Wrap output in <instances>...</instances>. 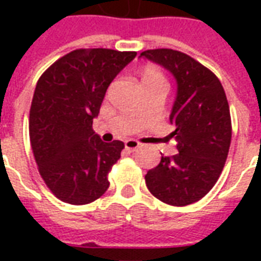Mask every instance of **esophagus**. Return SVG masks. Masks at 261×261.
<instances>
[{
	"label": "esophagus",
	"instance_id": "obj_1",
	"mask_svg": "<svg viewBox=\"0 0 261 261\" xmlns=\"http://www.w3.org/2000/svg\"><path fill=\"white\" fill-rule=\"evenodd\" d=\"M124 147L125 149H128V151H136L137 148L141 147V144L138 141H136V140H125Z\"/></svg>",
	"mask_w": 261,
	"mask_h": 261
}]
</instances>
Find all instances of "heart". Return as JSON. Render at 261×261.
Wrapping results in <instances>:
<instances>
[{
	"label": "heart",
	"instance_id": "heart-1",
	"mask_svg": "<svg viewBox=\"0 0 261 261\" xmlns=\"http://www.w3.org/2000/svg\"><path fill=\"white\" fill-rule=\"evenodd\" d=\"M141 81L144 85H149L153 82H165V78L159 68L153 67V65H147L141 71Z\"/></svg>",
	"mask_w": 261,
	"mask_h": 261
}]
</instances>
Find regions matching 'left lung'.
Returning <instances> with one entry per match:
<instances>
[{
	"mask_svg": "<svg viewBox=\"0 0 261 261\" xmlns=\"http://www.w3.org/2000/svg\"><path fill=\"white\" fill-rule=\"evenodd\" d=\"M140 57L168 69L177 86L169 120L179 152L162 156L145 183L161 201L189 205L213 189L224 169L232 137L226 95L218 78L187 54L155 48Z\"/></svg>",
	"mask_w": 261,
	"mask_h": 261,
	"instance_id": "left-lung-1",
	"label": "left lung"
}]
</instances>
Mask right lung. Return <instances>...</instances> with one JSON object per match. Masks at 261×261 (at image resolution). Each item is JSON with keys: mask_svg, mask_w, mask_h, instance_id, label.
I'll use <instances>...</instances> for the list:
<instances>
[{"mask_svg": "<svg viewBox=\"0 0 261 261\" xmlns=\"http://www.w3.org/2000/svg\"><path fill=\"white\" fill-rule=\"evenodd\" d=\"M136 51L80 48L57 60L37 81L29 136L43 180L61 201L82 205L109 189L108 175L124 144L92 130L112 81Z\"/></svg>", "mask_w": 261, "mask_h": 261, "instance_id": "obj_1", "label": "right lung"}]
</instances>
